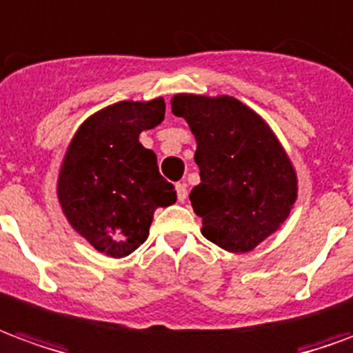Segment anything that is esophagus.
Returning a JSON list of instances; mask_svg holds the SVG:
<instances>
[{
    "instance_id": "obj_1",
    "label": "esophagus",
    "mask_w": 353,
    "mask_h": 353,
    "mask_svg": "<svg viewBox=\"0 0 353 353\" xmlns=\"http://www.w3.org/2000/svg\"><path fill=\"white\" fill-rule=\"evenodd\" d=\"M176 192H177V200H179V202H185V199H187V185L177 183Z\"/></svg>"
}]
</instances>
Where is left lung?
I'll list each match as a JSON object with an SVG mask.
<instances>
[{
  "instance_id": "8db88e82",
  "label": "left lung",
  "mask_w": 353,
  "mask_h": 353,
  "mask_svg": "<svg viewBox=\"0 0 353 353\" xmlns=\"http://www.w3.org/2000/svg\"><path fill=\"white\" fill-rule=\"evenodd\" d=\"M172 113L196 139L200 183L191 191L202 234L248 253L280 229L296 200V172L270 126L232 96L176 94Z\"/></svg>"
}]
</instances>
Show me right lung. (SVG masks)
Masks as SVG:
<instances>
[{"label": "right lung", "mask_w": 353, "mask_h": 353, "mask_svg": "<svg viewBox=\"0 0 353 353\" xmlns=\"http://www.w3.org/2000/svg\"><path fill=\"white\" fill-rule=\"evenodd\" d=\"M164 100L117 101L81 124L68 145L57 194L65 219L108 257L136 252L149 236L157 208L177 200L159 174L157 154L139 134L164 121Z\"/></svg>", "instance_id": "right-lung-1"}]
</instances>
